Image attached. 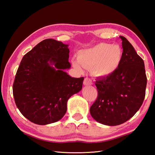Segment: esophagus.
Here are the masks:
<instances>
[{"label":"esophagus","instance_id":"esophagus-1","mask_svg":"<svg viewBox=\"0 0 155 155\" xmlns=\"http://www.w3.org/2000/svg\"><path fill=\"white\" fill-rule=\"evenodd\" d=\"M83 84L85 85H91V84H92V81H91L90 78L86 77V78H85V79H84Z\"/></svg>","mask_w":155,"mask_h":155}]
</instances>
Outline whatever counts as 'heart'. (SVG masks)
I'll return each instance as SVG.
<instances>
[{"instance_id":"heart-1","label":"heart","mask_w":155,"mask_h":155,"mask_svg":"<svg viewBox=\"0 0 155 155\" xmlns=\"http://www.w3.org/2000/svg\"><path fill=\"white\" fill-rule=\"evenodd\" d=\"M122 51L118 45L101 43L78 53V60L72 64L81 71L90 68L91 73L97 77H107L116 71L121 63Z\"/></svg>"}]
</instances>
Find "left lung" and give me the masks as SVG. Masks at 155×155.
<instances>
[{"mask_svg": "<svg viewBox=\"0 0 155 155\" xmlns=\"http://www.w3.org/2000/svg\"><path fill=\"white\" fill-rule=\"evenodd\" d=\"M122 40V58L112 74L96 78V101L90 111L101 124L117 126L130 119L142 104L146 94L147 78L143 59L127 38Z\"/></svg>", "mask_w": 155, "mask_h": 155, "instance_id": "1", "label": "left lung"}]
</instances>
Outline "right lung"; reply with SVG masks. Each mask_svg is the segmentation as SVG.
<instances>
[{
    "label": "right lung",
    "mask_w": 155,
    "mask_h": 155,
    "mask_svg": "<svg viewBox=\"0 0 155 155\" xmlns=\"http://www.w3.org/2000/svg\"><path fill=\"white\" fill-rule=\"evenodd\" d=\"M68 44L46 39L22 57L15 74L13 94L21 114L31 122L46 125L61 120L67 102L82 89L83 77L65 72L71 67Z\"/></svg>",
    "instance_id": "1"
}]
</instances>
